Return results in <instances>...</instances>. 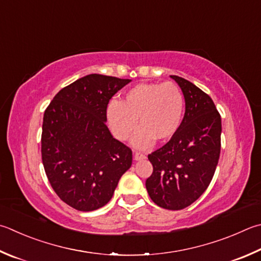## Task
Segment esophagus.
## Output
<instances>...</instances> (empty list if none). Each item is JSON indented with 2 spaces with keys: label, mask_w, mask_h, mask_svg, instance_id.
<instances>
[{
  "label": "esophagus",
  "mask_w": 261,
  "mask_h": 261,
  "mask_svg": "<svg viewBox=\"0 0 261 261\" xmlns=\"http://www.w3.org/2000/svg\"><path fill=\"white\" fill-rule=\"evenodd\" d=\"M146 159V155L140 153V151H136L135 153V160L136 161H140V160H145Z\"/></svg>",
  "instance_id": "obj_1"
}]
</instances>
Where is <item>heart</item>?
<instances>
[{"label": "heart", "mask_w": 261, "mask_h": 261, "mask_svg": "<svg viewBox=\"0 0 261 261\" xmlns=\"http://www.w3.org/2000/svg\"><path fill=\"white\" fill-rule=\"evenodd\" d=\"M184 105L182 92L176 83L137 84L127 90L121 102H110L108 124L118 140H126L138 123L140 129L132 139V145L147 149L154 139L167 141L172 138L181 123Z\"/></svg>", "instance_id": "obj_1"}]
</instances>
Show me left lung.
Masks as SVG:
<instances>
[{
    "mask_svg": "<svg viewBox=\"0 0 261 261\" xmlns=\"http://www.w3.org/2000/svg\"><path fill=\"white\" fill-rule=\"evenodd\" d=\"M185 98L178 131L148 155L153 173L146 188L155 204L168 210L191 205L209 186L220 155L221 117L210 96L195 84L171 75Z\"/></svg>",
    "mask_w": 261,
    "mask_h": 261,
    "instance_id": "obj_1",
    "label": "left lung"
}]
</instances>
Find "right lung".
Segmentation results:
<instances>
[{"instance_id": "right-lung-1", "label": "right lung", "mask_w": 261, "mask_h": 261, "mask_svg": "<svg viewBox=\"0 0 261 261\" xmlns=\"http://www.w3.org/2000/svg\"><path fill=\"white\" fill-rule=\"evenodd\" d=\"M131 80L90 74L56 94L43 116L42 162L51 187L79 211L106 205L132 150L106 125L111 98Z\"/></svg>"}]
</instances>
